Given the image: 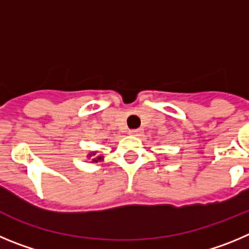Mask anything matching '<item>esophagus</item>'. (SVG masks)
Here are the masks:
<instances>
[{"instance_id": "1", "label": "esophagus", "mask_w": 249, "mask_h": 249, "mask_svg": "<svg viewBox=\"0 0 249 249\" xmlns=\"http://www.w3.org/2000/svg\"><path fill=\"white\" fill-rule=\"evenodd\" d=\"M129 134L133 136H139L141 134V129H134V130H129Z\"/></svg>"}]
</instances>
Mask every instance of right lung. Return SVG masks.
<instances>
[{
	"label": "right lung",
	"instance_id": "1",
	"mask_svg": "<svg viewBox=\"0 0 249 249\" xmlns=\"http://www.w3.org/2000/svg\"><path fill=\"white\" fill-rule=\"evenodd\" d=\"M91 155H95V152H91V154H89V156H91ZM102 156H98L97 159H93V161H95V162H98V160H102Z\"/></svg>",
	"mask_w": 249,
	"mask_h": 249
}]
</instances>
